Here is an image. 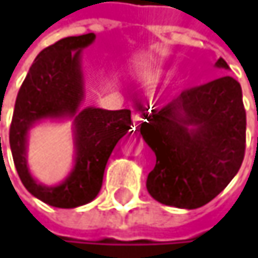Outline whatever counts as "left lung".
I'll return each mask as SVG.
<instances>
[{
	"instance_id": "8db88e82",
	"label": "left lung",
	"mask_w": 258,
	"mask_h": 258,
	"mask_svg": "<svg viewBox=\"0 0 258 258\" xmlns=\"http://www.w3.org/2000/svg\"><path fill=\"white\" fill-rule=\"evenodd\" d=\"M218 69H229L220 58ZM140 113L139 131L157 157L146 188L160 203L197 209L215 199L239 172L246 113L232 76L183 89L170 103ZM148 110V109H146Z\"/></svg>"
}]
</instances>
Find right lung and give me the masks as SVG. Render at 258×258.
Instances as JSON below:
<instances>
[{
    "label": "right lung",
    "instance_id": "obj_1",
    "mask_svg": "<svg viewBox=\"0 0 258 258\" xmlns=\"http://www.w3.org/2000/svg\"><path fill=\"white\" fill-rule=\"evenodd\" d=\"M94 40L95 34L89 32L61 38L43 49L32 62L15 104L10 148L18 175L34 197L55 208H78L97 197L107 160L133 122L130 109H80L85 97L80 53ZM61 117L75 118V167L64 182L46 187L27 170V131L41 119Z\"/></svg>",
    "mask_w": 258,
    "mask_h": 258
}]
</instances>
